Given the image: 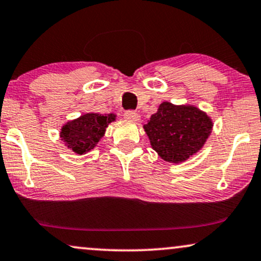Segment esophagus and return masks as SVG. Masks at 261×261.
Instances as JSON below:
<instances>
[{"label": "esophagus", "mask_w": 261, "mask_h": 261, "mask_svg": "<svg viewBox=\"0 0 261 261\" xmlns=\"http://www.w3.org/2000/svg\"><path fill=\"white\" fill-rule=\"evenodd\" d=\"M124 118L130 121H135V123H137V121L140 120V114L135 113L133 111H126V112L124 113Z\"/></svg>", "instance_id": "esophagus-1"}]
</instances>
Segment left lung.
I'll use <instances>...</instances> for the list:
<instances>
[{
  "instance_id": "8db88e82",
  "label": "left lung",
  "mask_w": 261,
  "mask_h": 261,
  "mask_svg": "<svg viewBox=\"0 0 261 261\" xmlns=\"http://www.w3.org/2000/svg\"><path fill=\"white\" fill-rule=\"evenodd\" d=\"M213 126V119L197 106L163 101L143 128L160 158L181 163L204 147Z\"/></svg>"
}]
</instances>
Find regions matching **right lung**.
<instances>
[{
	"label": "right lung",
	"instance_id": "add662e5",
	"mask_svg": "<svg viewBox=\"0 0 261 261\" xmlns=\"http://www.w3.org/2000/svg\"><path fill=\"white\" fill-rule=\"evenodd\" d=\"M114 113L89 112L69 120L61 128L60 137L64 145L77 155H85L94 149L103 137L106 127L116 121Z\"/></svg>",
	"mask_w": 261,
	"mask_h": 261
}]
</instances>
